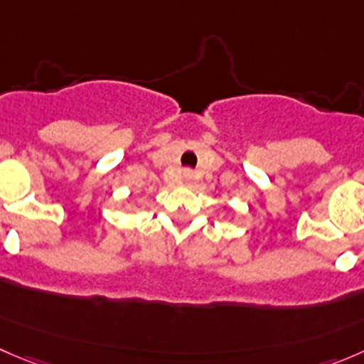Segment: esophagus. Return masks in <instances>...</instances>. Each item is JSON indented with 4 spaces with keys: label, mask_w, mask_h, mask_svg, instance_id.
Wrapping results in <instances>:
<instances>
[{
    "label": "esophagus",
    "mask_w": 364,
    "mask_h": 364,
    "mask_svg": "<svg viewBox=\"0 0 364 364\" xmlns=\"http://www.w3.org/2000/svg\"><path fill=\"white\" fill-rule=\"evenodd\" d=\"M183 178H185L186 181H190V179L193 178V172L192 171H185V172H183Z\"/></svg>",
    "instance_id": "34e87169"
}]
</instances>
